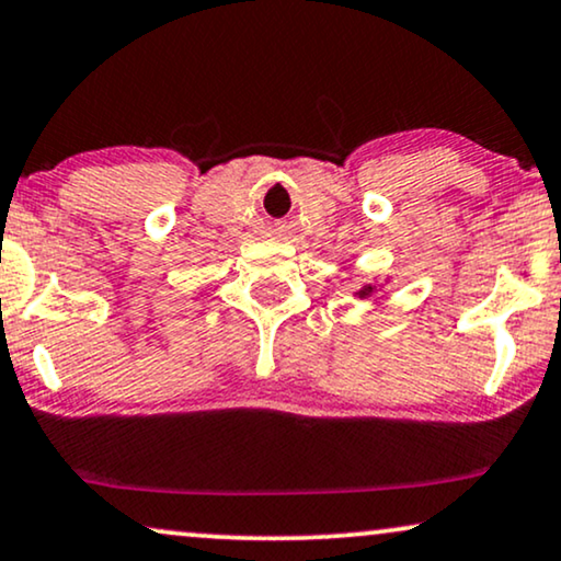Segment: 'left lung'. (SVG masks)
Segmentation results:
<instances>
[{
	"mask_svg": "<svg viewBox=\"0 0 561 561\" xmlns=\"http://www.w3.org/2000/svg\"><path fill=\"white\" fill-rule=\"evenodd\" d=\"M385 282H387V279H385ZM379 287H382V285H364L362 289H356L354 297H358V300H371V297H375V295L379 293Z\"/></svg>",
	"mask_w": 561,
	"mask_h": 561,
	"instance_id": "left-lung-1",
	"label": "left lung"
}]
</instances>
